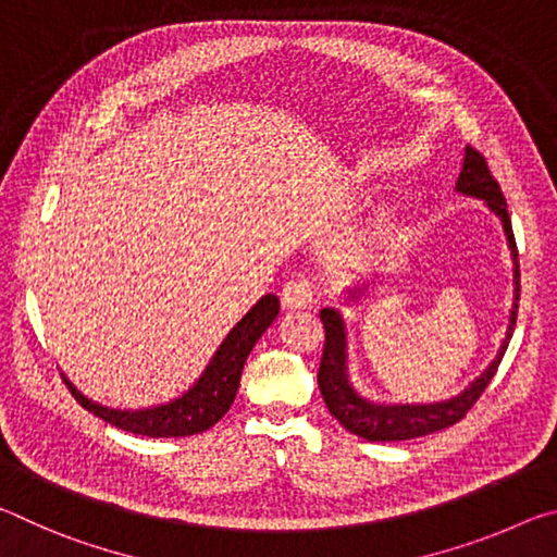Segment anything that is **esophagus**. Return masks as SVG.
Returning <instances> with one entry per match:
<instances>
[{
    "mask_svg": "<svg viewBox=\"0 0 557 557\" xmlns=\"http://www.w3.org/2000/svg\"><path fill=\"white\" fill-rule=\"evenodd\" d=\"M282 305L287 309H307L312 307L314 301V289H312V282H309L305 275H297L285 282V287H282Z\"/></svg>",
    "mask_w": 557,
    "mask_h": 557,
    "instance_id": "34e87169",
    "label": "esophagus"
}]
</instances>
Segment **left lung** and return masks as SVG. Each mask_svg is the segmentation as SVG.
<instances>
[{
    "label": "left lung",
    "instance_id": "obj_1",
    "mask_svg": "<svg viewBox=\"0 0 557 557\" xmlns=\"http://www.w3.org/2000/svg\"><path fill=\"white\" fill-rule=\"evenodd\" d=\"M457 191L467 196H476V199H484L488 209H492L498 219L504 223L508 248H511V256L516 262V305L511 312V324H508L506 342L502 344V351H498L496 361L488 366V369L479 375V379L469 385V388L457 395V398L435 403V405H375L363 400L361 395H356L346 375V334H344V322L338 312L334 309H322L319 317H322L324 324V351H322V363H319L317 383L319 391H322V398L326 403L329 412L342 422V425L354 432V435L369 440V442H398V440H412L422 435H432V432L445 430L449 425H457V422L465 418V414L474 408V403L482 398L486 385L492 383L494 373L502 363V358L508 348V342L513 336L516 326V312H518V297H521V285H518V248L511 228V219H508L506 211V199L502 194V186L488 169L486 159L476 152L474 147H467L465 154V169L457 178Z\"/></svg>",
    "mask_w": 557,
    "mask_h": 557
}]
</instances>
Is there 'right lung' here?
Returning <instances> with one entry per match:
<instances>
[{"label": "right lung", "mask_w": 557, "mask_h": 557, "mask_svg": "<svg viewBox=\"0 0 557 557\" xmlns=\"http://www.w3.org/2000/svg\"><path fill=\"white\" fill-rule=\"evenodd\" d=\"M280 312V299L275 295H265L256 307L245 314L233 332L225 336L219 351L206 366L203 375L191 391L184 393L174 403L159 405V408L147 410H110L102 405L88 400L73 388V383L63 379L75 400H78L88 412L98 414L110 425H115L132 435L143 437H188L213 428L235 400L240 385V373L245 358L258 344V338L265 334V329L275 322Z\"/></svg>", "instance_id": "add662e5"}]
</instances>
